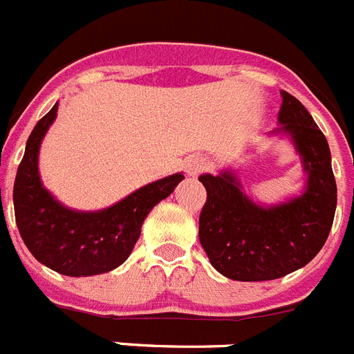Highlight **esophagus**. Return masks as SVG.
<instances>
[{"instance_id": "obj_1", "label": "esophagus", "mask_w": 354, "mask_h": 354, "mask_svg": "<svg viewBox=\"0 0 354 354\" xmlns=\"http://www.w3.org/2000/svg\"><path fill=\"white\" fill-rule=\"evenodd\" d=\"M207 162L204 161V157H189L188 161H186V165H184V168H186V174L189 175V177H197L201 171L206 170Z\"/></svg>"}]
</instances>
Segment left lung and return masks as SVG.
Segmentation results:
<instances>
[{
    "label": "left lung",
    "mask_w": 354,
    "mask_h": 354,
    "mask_svg": "<svg viewBox=\"0 0 354 354\" xmlns=\"http://www.w3.org/2000/svg\"><path fill=\"white\" fill-rule=\"evenodd\" d=\"M272 136H286L301 157L303 192L277 204L250 198L231 168L198 177L207 201L198 220V240L211 265L234 281H270L303 268L328 240L337 209L331 152L312 114L281 91Z\"/></svg>",
    "instance_id": "left-lung-1"
}]
</instances>
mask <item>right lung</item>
I'll return each instance as SVG.
<instances>
[{"instance_id":"1","label":"right lung","mask_w":354,"mask_h":354,"mask_svg":"<svg viewBox=\"0 0 354 354\" xmlns=\"http://www.w3.org/2000/svg\"><path fill=\"white\" fill-rule=\"evenodd\" d=\"M57 111L59 102L39 120L26 141L14 183L17 229L33 258L51 270L71 277L105 274L131 256L148 213L174 193L184 175L153 180L104 209L64 206L44 188L39 174V150Z\"/></svg>"}]
</instances>
